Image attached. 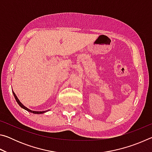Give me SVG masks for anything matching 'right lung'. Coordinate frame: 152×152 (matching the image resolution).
<instances>
[{"label":"right lung","mask_w":152,"mask_h":152,"mask_svg":"<svg viewBox=\"0 0 152 152\" xmlns=\"http://www.w3.org/2000/svg\"><path fill=\"white\" fill-rule=\"evenodd\" d=\"M13 95H14V96H15V100H16V101L17 102V103L19 104V106H20V107H21V108H23V109H24L25 110H27V111H29V112H30V113H34V114H42V113H45V112H47V110H45V111H34V110H31L29 109H28V108H27L26 107H25L24 105L23 104L21 103V102H20L19 99H18L17 96H16V94H15L14 92H13Z\"/></svg>","instance_id":"1"}]
</instances>
